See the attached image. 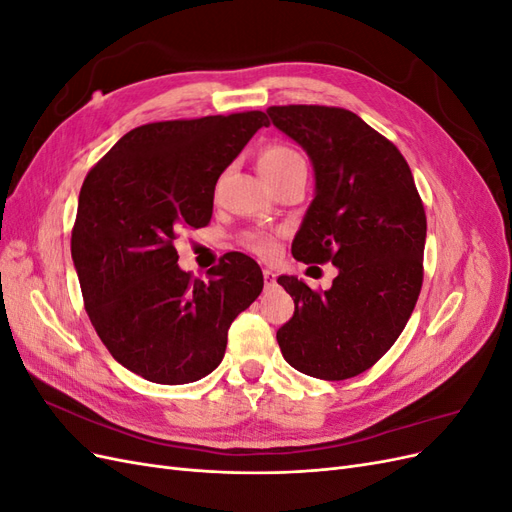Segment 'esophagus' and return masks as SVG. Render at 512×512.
I'll list each match as a JSON object with an SVG mask.
<instances>
[{"label":"esophagus","mask_w":512,"mask_h":512,"mask_svg":"<svg viewBox=\"0 0 512 512\" xmlns=\"http://www.w3.org/2000/svg\"><path fill=\"white\" fill-rule=\"evenodd\" d=\"M262 275H265V288L275 286V282H277V273H275L273 269H265V271H262Z\"/></svg>","instance_id":"esophagus-1"}]
</instances>
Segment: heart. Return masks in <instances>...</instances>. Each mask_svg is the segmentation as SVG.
<instances>
[{
	"label": "heart",
	"instance_id": "b5f03b06",
	"mask_svg": "<svg viewBox=\"0 0 512 512\" xmlns=\"http://www.w3.org/2000/svg\"><path fill=\"white\" fill-rule=\"evenodd\" d=\"M299 166H305L301 156L286 145H269L267 149H262L258 156V170L265 179L280 177L288 173V170ZM245 245L260 256H269L275 252V239L267 235V232H252V235L245 239Z\"/></svg>",
	"mask_w": 512,
	"mask_h": 512
}]
</instances>
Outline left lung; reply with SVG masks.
Wrapping results in <instances>:
<instances>
[{
	"instance_id": "left-lung-1",
	"label": "left lung",
	"mask_w": 512,
	"mask_h": 512,
	"mask_svg": "<svg viewBox=\"0 0 512 512\" xmlns=\"http://www.w3.org/2000/svg\"><path fill=\"white\" fill-rule=\"evenodd\" d=\"M267 113L314 168V200L292 256L337 267L324 292L294 275L277 277L294 301L277 344L301 374L359 376L395 344L423 286L427 218L412 170L391 141L346 108L290 104Z\"/></svg>"
}]
</instances>
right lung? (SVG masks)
Segmentation results:
<instances>
[{
  "instance_id": "right-lung-1",
  "label": "right lung",
  "mask_w": 512,
  "mask_h": 512,
  "mask_svg": "<svg viewBox=\"0 0 512 512\" xmlns=\"http://www.w3.org/2000/svg\"><path fill=\"white\" fill-rule=\"evenodd\" d=\"M262 126V111L147 123L123 134L83 183L72 260L85 309L113 359L149 382L211 374L232 320L262 292L250 256L226 254L203 282L175 250L181 230L209 224L215 183Z\"/></svg>"
}]
</instances>
